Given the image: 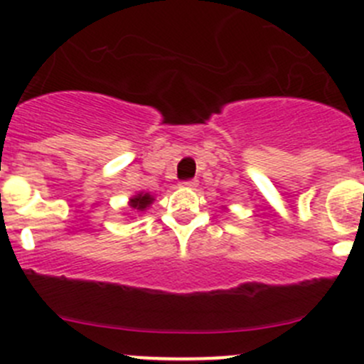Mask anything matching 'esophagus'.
<instances>
[{"mask_svg": "<svg viewBox=\"0 0 364 364\" xmlns=\"http://www.w3.org/2000/svg\"><path fill=\"white\" fill-rule=\"evenodd\" d=\"M181 185L186 186V188H193V186H197V179H185Z\"/></svg>", "mask_w": 364, "mask_h": 364, "instance_id": "obj_1", "label": "esophagus"}]
</instances>
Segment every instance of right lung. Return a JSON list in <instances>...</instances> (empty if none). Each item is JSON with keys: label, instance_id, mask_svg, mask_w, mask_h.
Returning a JSON list of instances; mask_svg holds the SVG:
<instances>
[{"label": "right lung", "instance_id": "add662e5", "mask_svg": "<svg viewBox=\"0 0 364 364\" xmlns=\"http://www.w3.org/2000/svg\"><path fill=\"white\" fill-rule=\"evenodd\" d=\"M151 203H153V197L149 196V193H144V196L139 193V196H135L134 199H132V208L139 209V211H144V209Z\"/></svg>", "mask_w": 364, "mask_h": 364}]
</instances>
